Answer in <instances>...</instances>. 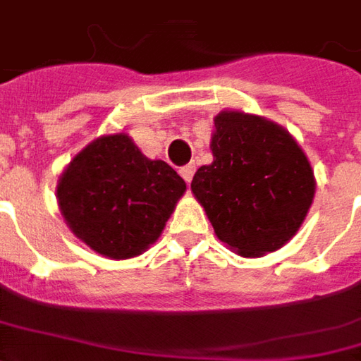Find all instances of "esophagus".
<instances>
[{
  "mask_svg": "<svg viewBox=\"0 0 361 361\" xmlns=\"http://www.w3.org/2000/svg\"><path fill=\"white\" fill-rule=\"evenodd\" d=\"M178 173H180V176L185 178L186 183H190V180H192V175H195V163H188V165L180 166Z\"/></svg>",
  "mask_w": 361,
  "mask_h": 361,
  "instance_id": "1",
  "label": "esophagus"
}]
</instances>
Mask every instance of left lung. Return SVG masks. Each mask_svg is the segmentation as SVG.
Here are the masks:
<instances>
[{
    "label": "left lung",
    "instance_id": "1",
    "mask_svg": "<svg viewBox=\"0 0 361 361\" xmlns=\"http://www.w3.org/2000/svg\"><path fill=\"white\" fill-rule=\"evenodd\" d=\"M214 128V161L190 183L214 232L243 257L279 250L314 198L309 159L285 129L259 116L222 111Z\"/></svg>",
    "mask_w": 361,
    "mask_h": 361
}]
</instances>
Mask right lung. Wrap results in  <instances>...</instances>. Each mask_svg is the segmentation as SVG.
I'll return each mask as SVG.
<instances>
[{"mask_svg":"<svg viewBox=\"0 0 361 361\" xmlns=\"http://www.w3.org/2000/svg\"><path fill=\"white\" fill-rule=\"evenodd\" d=\"M185 190L173 166L151 161L126 133H116L74 157L56 196L76 238L106 257L128 259L161 235Z\"/></svg>","mask_w":361,"mask_h":361,"instance_id":"1","label":"right lung"}]
</instances>
